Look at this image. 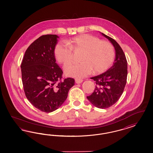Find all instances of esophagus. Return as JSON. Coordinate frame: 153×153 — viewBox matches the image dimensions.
<instances>
[{
    "label": "esophagus",
    "instance_id": "34e87169",
    "mask_svg": "<svg viewBox=\"0 0 153 153\" xmlns=\"http://www.w3.org/2000/svg\"><path fill=\"white\" fill-rule=\"evenodd\" d=\"M75 82L76 83H81L83 82V79H75Z\"/></svg>",
    "mask_w": 153,
    "mask_h": 153
}]
</instances>
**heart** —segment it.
Segmentation results:
<instances>
[{
	"instance_id": "heart-1",
	"label": "heart",
	"mask_w": 153,
	"mask_h": 153,
	"mask_svg": "<svg viewBox=\"0 0 153 153\" xmlns=\"http://www.w3.org/2000/svg\"><path fill=\"white\" fill-rule=\"evenodd\" d=\"M67 43L56 44L54 54L57 62L62 65L68 63L72 59V51L82 52L79 63H70L64 67L67 76L81 78L93 71L95 74L104 72L113 63L115 51L111 42L100 40L89 34H82L70 39Z\"/></svg>"
}]
</instances>
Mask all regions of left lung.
I'll return each instance as SVG.
<instances>
[{
  "mask_svg": "<svg viewBox=\"0 0 153 153\" xmlns=\"http://www.w3.org/2000/svg\"><path fill=\"white\" fill-rule=\"evenodd\" d=\"M115 48L116 58L111 68L102 74L91 77L95 81L94 91L87 98L99 108L105 109L114 104L124 91L127 77V62L125 54L115 40L102 33Z\"/></svg>",
  "mask_w": 153,
  "mask_h": 153,
  "instance_id": "left-lung-1",
  "label": "left lung"
}]
</instances>
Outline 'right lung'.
Here are the masks:
<instances>
[{
  "instance_id": "1",
  "label": "right lung",
  "mask_w": 153,
  "mask_h": 153,
  "mask_svg": "<svg viewBox=\"0 0 153 153\" xmlns=\"http://www.w3.org/2000/svg\"><path fill=\"white\" fill-rule=\"evenodd\" d=\"M56 35H45L28 46L21 65L22 81L28 101L40 111L50 113L66 100L74 85L72 78L63 79V71L54 54Z\"/></svg>"
}]
</instances>
